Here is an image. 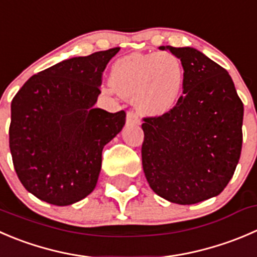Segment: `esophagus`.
<instances>
[{
	"mask_svg": "<svg viewBox=\"0 0 257 257\" xmlns=\"http://www.w3.org/2000/svg\"><path fill=\"white\" fill-rule=\"evenodd\" d=\"M141 120H139L138 115L134 111H128L126 113V125H139Z\"/></svg>",
	"mask_w": 257,
	"mask_h": 257,
	"instance_id": "esophagus-1",
	"label": "esophagus"
}]
</instances>
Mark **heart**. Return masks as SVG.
I'll list each match as a JSON object with an SVG mask.
<instances>
[{"label":"heart","mask_w":257,"mask_h":257,"mask_svg":"<svg viewBox=\"0 0 257 257\" xmlns=\"http://www.w3.org/2000/svg\"><path fill=\"white\" fill-rule=\"evenodd\" d=\"M186 71L181 60L171 52L134 54L120 57L109 74L111 89L133 100L143 115L169 113L182 95Z\"/></svg>","instance_id":"1"}]
</instances>
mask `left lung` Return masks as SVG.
Returning a JSON list of instances; mask_svg holds the SVG:
<instances>
[{
  "label": "left lung",
  "mask_w": 257,
  "mask_h": 257,
  "mask_svg": "<svg viewBox=\"0 0 257 257\" xmlns=\"http://www.w3.org/2000/svg\"><path fill=\"white\" fill-rule=\"evenodd\" d=\"M182 61L183 95L169 113L144 118L142 163L151 188L169 202L218 196L242 148L243 104L227 71L193 47L161 46Z\"/></svg>",
  "instance_id": "8db88e82"
}]
</instances>
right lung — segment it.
Instances as JSON below:
<instances>
[{
  "label": "right lung",
  "mask_w": 257,
  "mask_h": 257,
  "mask_svg": "<svg viewBox=\"0 0 257 257\" xmlns=\"http://www.w3.org/2000/svg\"><path fill=\"white\" fill-rule=\"evenodd\" d=\"M119 47L57 62L24 84L11 103L10 151L17 177L39 200L79 202L94 191L101 152L125 111L95 108L101 75Z\"/></svg>",
  "instance_id": "obj_1"
}]
</instances>
